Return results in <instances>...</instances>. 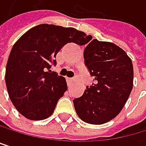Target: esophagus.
Returning <instances> with one entry per match:
<instances>
[{"mask_svg": "<svg viewBox=\"0 0 146 146\" xmlns=\"http://www.w3.org/2000/svg\"><path fill=\"white\" fill-rule=\"evenodd\" d=\"M72 81H74V79H72V78H67V83H68V86L69 87L72 85Z\"/></svg>", "mask_w": 146, "mask_h": 146, "instance_id": "34e87169", "label": "esophagus"}]
</instances>
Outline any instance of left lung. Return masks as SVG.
<instances>
[{"mask_svg":"<svg viewBox=\"0 0 146 146\" xmlns=\"http://www.w3.org/2000/svg\"><path fill=\"white\" fill-rule=\"evenodd\" d=\"M83 56L94 83L74 100V109L82 121L103 124L120 113L130 96L133 88L132 61L119 46L97 39L87 45Z\"/></svg>","mask_w":146,"mask_h":146,"instance_id":"8db88e82","label":"left lung"}]
</instances>
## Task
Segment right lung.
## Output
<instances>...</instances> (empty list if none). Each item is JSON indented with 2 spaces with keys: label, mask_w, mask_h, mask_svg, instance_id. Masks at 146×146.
<instances>
[{
  "label": "right lung",
  "mask_w": 146,
  "mask_h": 146,
  "mask_svg": "<svg viewBox=\"0 0 146 146\" xmlns=\"http://www.w3.org/2000/svg\"><path fill=\"white\" fill-rule=\"evenodd\" d=\"M92 36L74 28L39 24L25 32L11 50L5 74L9 98L30 120L52 115L67 89L66 79L52 72L56 55L67 43L84 45Z\"/></svg>",
  "instance_id": "add662e5"
}]
</instances>
